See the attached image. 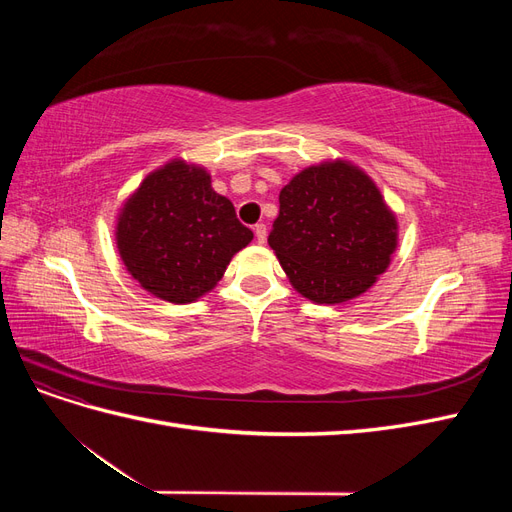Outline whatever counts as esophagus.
I'll return each instance as SVG.
<instances>
[{
	"instance_id": "esophagus-1",
	"label": "esophagus",
	"mask_w": 512,
	"mask_h": 512,
	"mask_svg": "<svg viewBox=\"0 0 512 512\" xmlns=\"http://www.w3.org/2000/svg\"><path fill=\"white\" fill-rule=\"evenodd\" d=\"M254 235L258 239V243H265L267 241V226L265 224H256L254 226Z\"/></svg>"
}]
</instances>
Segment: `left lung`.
Listing matches in <instances>:
<instances>
[{"label":"left lung","mask_w":512,"mask_h":512,"mask_svg":"<svg viewBox=\"0 0 512 512\" xmlns=\"http://www.w3.org/2000/svg\"><path fill=\"white\" fill-rule=\"evenodd\" d=\"M397 243V215L376 181L342 158L307 166L284 185L269 235L292 288L318 305L369 290Z\"/></svg>","instance_id":"1"}]
</instances>
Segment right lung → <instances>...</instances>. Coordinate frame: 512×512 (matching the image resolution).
Returning <instances> with one entry per match:
<instances>
[{
  "label": "right lung",
  "mask_w": 512,
  "mask_h": 512,
  "mask_svg": "<svg viewBox=\"0 0 512 512\" xmlns=\"http://www.w3.org/2000/svg\"><path fill=\"white\" fill-rule=\"evenodd\" d=\"M252 239L230 200L211 188L209 170L181 158L151 170L121 205L115 226L128 273L175 305L211 292Z\"/></svg>",
  "instance_id": "obj_1"
}]
</instances>
